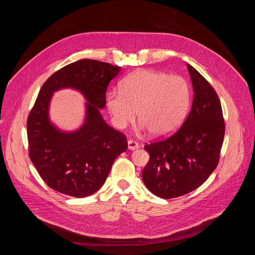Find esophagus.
<instances>
[{"mask_svg":"<svg viewBox=\"0 0 255 255\" xmlns=\"http://www.w3.org/2000/svg\"><path fill=\"white\" fill-rule=\"evenodd\" d=\"M139 147V144L134 140H128V148L130 150H135Z\"/></svg>","mask_w":255,"mask_h":255,"instance_id":"34e87169","label":"esophagus"}]
</instances>
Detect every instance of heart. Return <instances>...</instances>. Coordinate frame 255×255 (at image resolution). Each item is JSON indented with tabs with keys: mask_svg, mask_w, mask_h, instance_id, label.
Returning a JSON list of instances; mask_svg holds the SVG:
<instances>
[{
	"mask_svg": "<svg viewBox=\"0 0 255 255\" xmlns=\"http://www.w3.org/2000/svg\"><path fill=\"white\" fill-rule=\"evenodd\" d=\"M190 98V87L184 78L142 69L123 79L120 92L107 95V108L116 128L124 129L133 122L137 111L140 130L163 137L183 122Z\"/></svg>",
	"mask_w": 255,
	"mask_h": 255,
	"instance_id": "obj_1",
	"label": "heart"
}]
</instances>
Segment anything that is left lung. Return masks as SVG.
I'll return each mask as SVG.
<instances>
[{"mask_svg": "<svg viewBox=\"0 0 255 255\" xmlns=\"http://www.w3.org/2000/svg\"><path fill=\"white\" fill-rule=\"evenodd\" d=\"M187 67L195 94L190 114L172 135L144 146L149 160L142 180L162 199L186 195L205 183L219 162L225 134L219 97L197 69Z\"/></svg>", "mask_w": 255, "mask_h": 255, "instance_id": "left-lung-1", "label": "left lung"}]
</instances>
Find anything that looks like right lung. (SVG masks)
<instances>
[{"mask_svg":"<svg viewBox=\"0 0 255 255\" xmlns=\"http://www.w3.org/2000/svg\"><path fill=\"white\" fill-rule=\"evenodd\" d=\"M120 68L81 59L55 71L40 89L27 120L29 157L52 190L76 198L93 195L104 185L114 160L127 150L126 136L109 126L99 111ZM63 87L81 90L88 101L85 124L70 133L57 130L48 118L52 93Z\"/></svg>","mask_w":255,"mask_h":255,"instance_id":"add662e5","label":"right lung"}]
</instances>
